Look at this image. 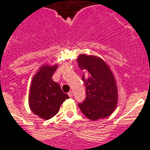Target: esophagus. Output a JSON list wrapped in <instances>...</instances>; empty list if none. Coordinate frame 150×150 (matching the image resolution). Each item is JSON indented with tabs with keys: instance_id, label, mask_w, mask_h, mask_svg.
Returning a JSON list of instances; mask_svg holds the SVG:
<instances>
[{
	"instance_id": "obj_1",
	"label": "esophagus",
	"mask_w": 150,
	"mask_h": 150,
	"mask_svg": "<svg viewBox=\"0 0 150 150\" xmlns=\"http://www.w3.org/2000/svg\"><path fill=\"white\" fill-rule=\"evenodd\" d=\"M68 96L70 97V98H72L73 97V93H72V91H70L69 93H68Z\"/></svg>"
}]
</instances>
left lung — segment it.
<instances>
[{
  "label": "left lung",
  "mask_w": 150,
  "mask_h": 150,
  "mask_svg": "<svg viewBox=\"0 0 150 150\" xmlns=\"http://www.w3.org/2000/svg\"><path fill=\"white\" fill-rule=\"evenodd\" d=\"M77 61L85 71L83 79L86 90L85 100L79 104L80 110L90 120L108 117L118 102L116 81L110 67L100 57L93 55H79Z\"/></svg>",
  "instance_id": "obj_1"
}]
</instances>
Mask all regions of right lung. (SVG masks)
<instances>
[{
	"label": "right lung",
	"instance_id": "obj_1",
	"mask_svg": "<svg viewBox=\"0 0 150 150\" xmlns=\"http://www.w3.org/2000/svg\"><path fill=\"white\" fill-rule=\"evenodd\" d=\"M58 64H43L32 79L30 88L29 107L40 118L49 120L57 114L60 105L69 97L52 77Z\"/></svg>",
	"mask_w": 150,
	"mask_h": 150
}]
</instances>
